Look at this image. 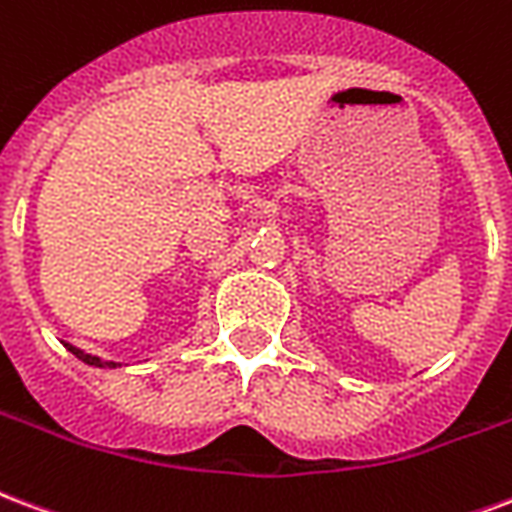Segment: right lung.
<instances>
[{"label": "right lung", "instance_id": "1", "mask_svg": "<svg viewBox=\"0 0 512 512\" xmlns=\"http://www.w3.org/2000/svg\"><path fill=\"white\" fill-rule=\"evenodd\" d=\"M66 349L72 351L74 357H77V360H83L85 365H93V368H120V365H123V362H109V360H101V357H96V354H88V351H83V349H77V346H72V343H64Z\"/></svg>", "mask_w": 512, "mask_h": 512}]
</instances>
